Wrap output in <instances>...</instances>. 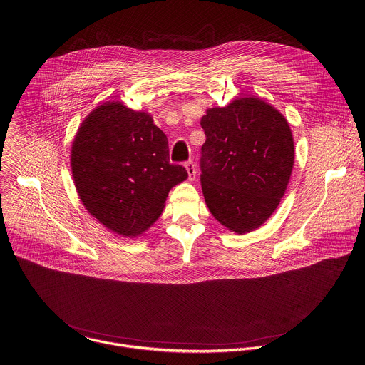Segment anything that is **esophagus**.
I'll return each mask as SVG.
<instances>
[{
	"instance_id": "34e87169",
	"label": "esophagus",
	"mask_w": 365,
	"mask_h": 365,
	"mask_svg": "<svg viewBox=\"0 0 365 365\" xmlns=\"http://www.w3.org/2000/svg\"><path fill=\"white\" fill-rule=\"evenodd\" d=\"M185 166H186V170H187V175H189V180H195V179H196V175H197V169H196L195 162L187 160V162L185 163Z\"/></svg>"
}]
</instances>
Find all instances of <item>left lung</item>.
Listing matches in <instances>:
<instances>
[{
	"label": "left lung",
	"instance_id": "1",
	"mask_svg": "<svg viewBox=\"0 0 365 365\" xmlns=\"http://www.w3.org/2000/svg\"><path fill=\"white\" fill-rule=\"evenodd\" d=\"M200 180L215 219L237 234L261 227L291 179L294 146L287 118L257 97L206 111Z\"/></svg>",
	"mask_w": 365,
	"mask_h": 365
}]
</instances>
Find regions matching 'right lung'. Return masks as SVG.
<instances>
[{"label":"right lung","instance_id":"add662e5","mask_svg":"<svg viewBox=\"0 0 365 365\" xmlns=\"http://www.w3.org/2000/svg\"><path fill=\"white\" fill-rule=\"evenodd\" d=\"M71 165L86 210L123 237L148 230L169 190L187 178L182 165L169 162L168 138L152 117L120 101L104 103L84 118Z\"/></svg>","mask_w":365,"mask_h":365}]
</instances>
